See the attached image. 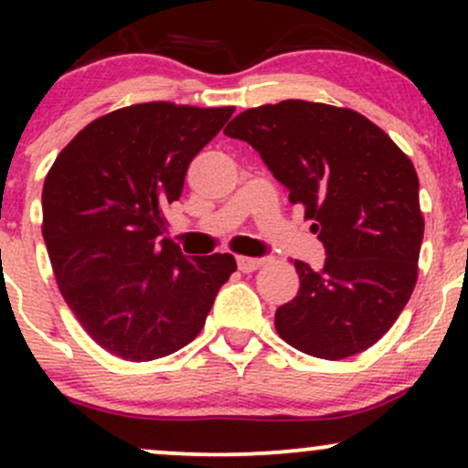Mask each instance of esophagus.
<instances>
[{"instance_id":"obj_1","label":"esophagus","mask_w":468,"mask_h":468,"mask_svg":"<svg viewBox=\"0 0 468 468\" xmlns=\"http://www.w3.org/2000/svg\"><path fill=\"white\" fill-rule=\"evenodd\" d=\"M261 264H264V260H261V257H238V266L241 272L257 271Z\"/></svg>"}]
</instances>
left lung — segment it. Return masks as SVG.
I'll return each mask as SVG.
<instances>
[{"label": "left lung", "instance_id": "obj_1", "mask_svg": "<svg viewBox=\"0 0 468 468\" xmlns=\"http://www.w3.org/2000/svg\"><path fill=\"white\" fill-rule=\"evenodd\" d=\"M224 133L260 152L327 252L319 271L294 261L302 286L277 308V335L327 361L372 347L418 279L424 218L411 160L358 112L310 101L252 107Z\"/></svg>", "mask_w": 468, "mask_h": 468}]
</instances>
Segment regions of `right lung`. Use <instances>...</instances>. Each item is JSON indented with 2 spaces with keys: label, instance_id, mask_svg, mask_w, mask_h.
Instances as JSON below:
<instances>
[{
  "label": "right lung",
  "instance_id": "obj_1",
  "mask_svg": "<svg viewBox=\"0 0 468 468\" xmlns=\"http://www.w3.org/2000/svg\"><path fill=\"white\" fill-rule=\"evenodd\" d=\"M235 107L138 103L96 118L57 155L41 193L52 271L83 330L103 350L143 363L200 335L235 257H185L165 208L189 163Z\"/></svg>",
  "mask_w": 468,
  "mask_h": 468
}]
</instances>
